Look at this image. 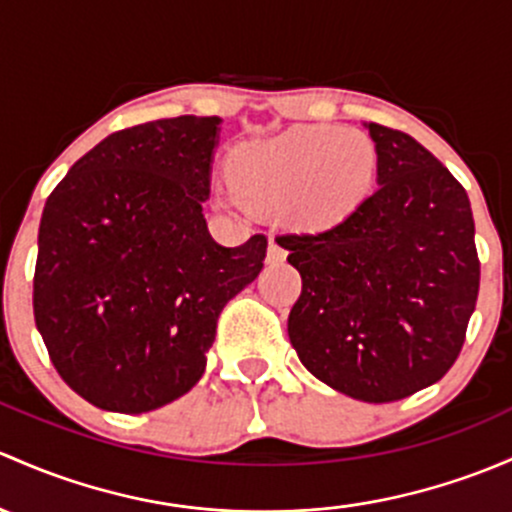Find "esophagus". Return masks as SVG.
Instances as JSON below:
<instances>
[{
  "instance_id": "1",
  "label": "esophagus",
  "mask_w": 512,
  "mask_h": 512,
  "mask_svg": "<svg viewBox=\"0 0 512 512\" xmlns=\"http://www.w3.org/2000/svg\"><path fill=\"white\" fill-rule=\"evenodd\" d=\"M284 255H287V252H284V247L272 238L270 240V247H267V260H270V262H282Z\"/></svg>"
}]
</instances>
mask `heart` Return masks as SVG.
<instances>
[{
    "instance_id": "b5f03b06",
    "label": "heart",
    "mask_w": 512,
    "mask_h": 512,
    "mask_svg": "<svg viewBox=\"0 0 512 512\" xmlns=\"http://www.w3.org/2000/svg\"><path fill=\"white\" fill-rule=\"evenodd\" d=\"M375 147L363 132L304 125L242 144L230 159V186L218 191L228 208L279 211L304 228L341 223L368 196Z\"/></svg>"
}]
</instances>
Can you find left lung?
<instances>
[{
    "label": "left lung",
    "instance_id": "left-lung-1",
    "mask_svg": "<svg viewBox=\"0 0 512 512\" xmlns=\"http://www.w3.org/2000/svg\"><path fill=\"white\" fill-rule=\"evenodd\" d=\"M368 129L378 188L341 223L277 242L301 274L287 331L306 370L355 400L395 402L459 358L481 262L466 188L410 134Z\"/></svg>",
    "mask_w": 512,
    "mask_h": 512
}]
</instances>
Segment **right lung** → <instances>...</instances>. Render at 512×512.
I'll return each instance as SVG.
<instances>
[{
  "label": "right lung",
  "mask_w": 512,
  "mask_h": 512,
  "mask_svg": "<svg viewBox=\"0 0 512 512\" xmlns=\"http://www.w3.org/2000/svg\"><path fill=\"white\" fill-rule=\"evenodd\" d=\"M218 127L181 115L120 129L43 206L36 328L58 375L100 410L152 412L186 395L223 306L262 270L265 235L223 247L203 218Z\"/></svg>",
  "instance_id": "right-lung-1"
}]
</instances>
